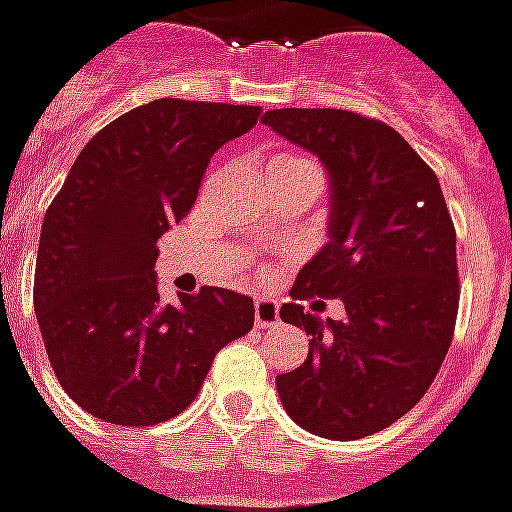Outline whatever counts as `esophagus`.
Here are the masks:
<instances>
[{
	"label": "esophagus",
	"instance_id": "1",
	"mask_svg": "<svg viewBox=\"0 0 512 512\" xmlns=\"http://www.w3.org/2000/svg\"><path fill=\"white\" fill-rule=\"evenodd\" d=\"M253 323L262 326V329H270V326H278V306L273 301H256L253 303Z\"/></svg>",
	"mask_w": 512,
	"mask_h": 512
}]
</instances>
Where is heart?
<instances>
[{"label": "heart", "mask_w": 512, "mask_h": 512, "mask_svg": "<svg viewBox=\"0 0 512 512\" xmlns=\"http://www.w3.org/2000/svg\"><path fill=\"white\" fill-rule=\"evenodd\" d=\"M267 172H317L315 164L309 161V158H301V155H276L273 161H270V167Z\"/></svg>", "instance_id": "1"}]
</instances>
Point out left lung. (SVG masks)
<instances>
[{"instance_id": "8db88e82", "label": "left lung", "mask_w": 512, "mask_h": 512, "mask_svg": "<svg viewBox=\"0 0 512 512\" xmlns=\"http://www.w3.org/2000/svg\"><path fill=\"white\" fill-rule=\"evenodd\" d=\"M262 122L315 153L331 178V242L295 278V303L278 312L312 334L309 357L278 376V396L306 432L359 440L407 415L449 354L457 231L438 175L382 119L278 108ZM317 297H340L346 320L306 313L300 301Z\"/></svg>"}]
</instances>
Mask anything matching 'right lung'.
<instances>
[{
    "instance_id": "1",
    "label": "right lung",
    "mask_w": 512,
    "mask_h": 512,
    "mask_svg": "<svg viewBox=\"0 0 512 512\" xmlns=\"http://www.w3.org/2000/svg\"><path fill=\"white\" fill-rule=\"evenodd\" d=\"M259 105L153 100L91 139L49 203L33 303L74 404L119 426L181 415L220 348L253 329V298L222 287L161 303L155 242L195 206L211 155Z\"/></svg>"
}]
</instances>
